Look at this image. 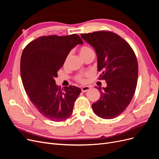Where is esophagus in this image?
I'll return each mask as SVG.
<instances>
[{"instance_id":"obj_1","label":"esophagus","mask_w":159,"mask_h":159,"mask_svg":"<svg viewBox=\"0 0 159 159\" xmlns=\"http://www.w3.org/2000/svg\"><path fill=\"white\" fill-rule=\"evenodd\" d=\"M89 89H90L89 86H83V87L81 88V91H82V92H86V91H88Z\"/></svg>"}]
</instances>
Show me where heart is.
Wrapping results in <instances>:
<instances>
[{
    "instance_id": "b5f03b06",
    "label": "heart",
    "mask_w": 159,
    "mask_h": 159,
    "mask_svg": "<svg viewBox=\"0 0 159 159\" xmlns=\"http://www.w3.org/2000/svg\"><path fill=\"white\" fill-rule=\"evenodd\" d=\"M91 52H93V50H91L90 48L89 47H87V46H83V47H81L80 49V54L81 55V57H84L85 56L88 55V54H89V53ZM67 60H68V57H66V59L64 61V64H66L67 62ZM89 73H80L79 74L75 76V80L79 81V82L80 83H82V84H84L86 82V81H87V80H86V78L87 77L89 76Z\"/></svg>"
}]
</instances>
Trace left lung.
I'll return each mask as SVG.
<instances>
[{"mask_svg":"<svg viewBox=\"0 0 159 159\" xmlns=\"http://www.w3.org/2000/svg\"><path fill=\"white\" fill-rule=\"evenodd\" d=\"M98 56L99 79L106 81V88H98L100 98L92 104L98 117L115 118L126 109L133 98L138 78V63L134 51L117 34L98 31L81 34Z\"/></svg>","mask_w":159,"mask_h":159,"instance_id":"1","label":"left lung"}]
</instances>
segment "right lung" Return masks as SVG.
I'll return each mask as SVG.
<instances>
[{"instance_id":"add662e5","label":"right lung","mask_w":159,"mask_h":159,"mask_svg":"<svg viewBox=\"0 0 159 159\" xmlns=\"http://www.w3.org/2000/svg\"><path fill=\"white\" fill-rule=\"evenodd\" d=\"M82 44L81 38L75 34L44 36L30 42L22 52L20 74L24 88L38 111L51 121L69 118L81 92L74 85L61 89L55 78L71 50Z\"/></svg>"}]
</instances>
